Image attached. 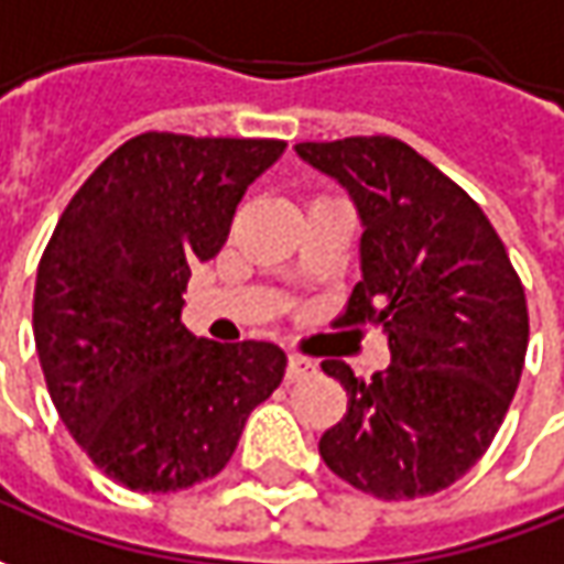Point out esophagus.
<instances>
[{"mask_svg": "<svg viewBox=\"0 0 564 564\" xmlns=\"http://www.w3.org/2000/svg\"><path fill=\"white\" fill-rule=\"evenodd\" d=\"M308 375H315V361L293 352V356L286 359V378L302 380V378H308Z\"/></svg>", "mask_w": 564, "mask_h": 564, "instance_id": "esophagus-1", "label": "esophagus"}]
</instances>
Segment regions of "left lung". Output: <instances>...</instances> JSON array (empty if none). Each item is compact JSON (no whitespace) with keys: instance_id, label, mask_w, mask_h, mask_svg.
<instances>
[{"instance_id":"left-lung-1","label":"left lung","mask_w":564,"mask_h":564,"mask_svg":"<svg viewBox=\"0 0 564 564\" xmlns=\"http://www.w3.org/2000/svg\"><path fill=\"white\" fill-rule=\"evenodd\" d=\"M359 208L361 281L337 324H375L390 365L371 380L340 359L324 375L346 415L324 431V465L378 499L453 487L494 443L528 352V300L480 205L393 137L300 143Z\"/></svg>"}]
</instances>
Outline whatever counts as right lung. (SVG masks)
Listing matches in <instances>:
<instances>
[{"label": "right lung", "instance_id": "right-lung-1", "mask_svg": "<svg viewBox=\"0 0 564 564\" xmlns=\"http://www.w3.org/2000/svg\"><path fill=\"white\" fill-rule=\"evenodd\" d=\"M283 149L149 130L89 174L52 230L33 340L58 417L121 487L174 494L215 477L281 387V346L193 337L181 312L189 268L221 252L246 186Z\"/></svg>", "mask_w": 564, "mask_h": 564}]
</instances>
